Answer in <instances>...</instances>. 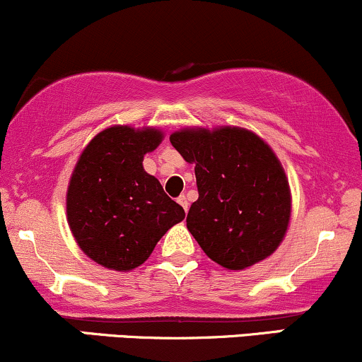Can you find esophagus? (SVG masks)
<instances>
[{
  "label": "esophagus",
  "instance_id": "1",
  "mask_svg": "<svg viewBox=\"0 0 362 362\" xmlns=\"http://www.w3.org/2000/svg\"><path fill=\"white\" fill-rule=\"evenodd\" d=\"M177 202L178 204H180L182 207H184V211L187 213V211H189V201H187V197L185 195H180V197L177 199Z\"/></svg>",
  "mask_w": 362,
  "mask_h": 362
}]
</instances>
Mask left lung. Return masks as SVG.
I'll return each mask as SVG.
<instances>
[{"label":"left lung","instance_id":"left-lung-1","mask_svg":"<svg viewBox=\"0 0 362 362\" xmlns=\"http://www.w3.org/2000/svg\"><path fill=\"white\" fill-rule=\"evenodd\" d=\"M172 146L195 165L199 199L187 228L201 248L230 271H243L276 252L291 218L281 161L264 139L242 127L182 129Z\"/></svg>","mask_w":362,"mask_h":362}]
</instances>
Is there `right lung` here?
Masks as SVG:
<instances>
[{
  "label": "right lung",
  "mask_w": 362,
  "mask_h": 362,
  "mask_svg": "<svg viewBox=\"0 0 362 362\" xmlns=\"http://www.w3.org/2000/svg\"><path fill=\"white\" fill-rule=\"evenodd\" d=\"M158 129L114 126L83 149L66 195L71 233L91 260L112 271L139 267L184 207L144 172L143 158L158 148Z\"/></svg>",
  "instance_id": "1"
}]
</instances>
